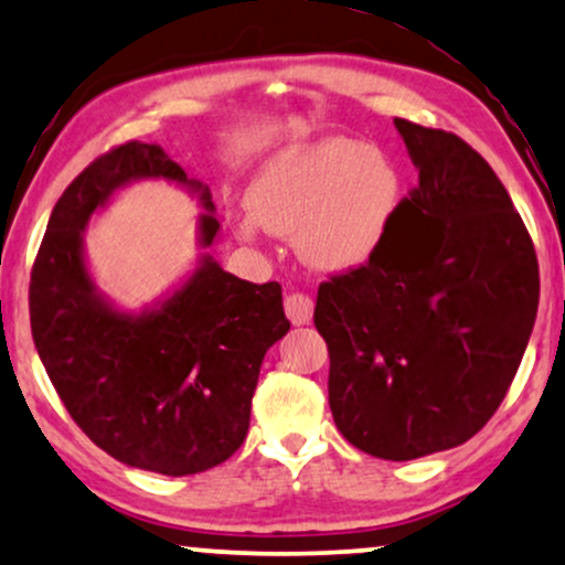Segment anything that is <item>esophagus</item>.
Listing matches in <instances>:
<instances>
[{
    "label": "esophagus",
    "mask_w": 565,
    "mask_h": 565,
    "mask_svg": "<svg viewBox=\"0 0 565 565\" xmlns=\"http://www.w3.org/2000/svg\"><path fill=\"white\" fill-rule=\"evenodd\" d=\"M284 310H287V318L295 322V326H307L312 320L315 302L302 291H295V295H287L284 299Z\"/></svg>",
    "instance_id": "34e87169"
}]
</instances>
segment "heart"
Here are the masks:
<instances>
[{
    "label": "heart",
    "instance_id": "1",
    "mask_svg": "<svg viewBox=\"0 0 565 565\" xmlns=\"http://www.w3.org/2000/svg\"><path fill=\"white\" fill-rule=\"evenodd\" d=\"M401 195L395 164L364 141L330 137L263 162L245 193L250 220L320 270H353L380 250ZM253 237L252 222L239 224Z\"/></svg>",
    "mask_w": 565,
    "mask_h": 565
}]
</instances>
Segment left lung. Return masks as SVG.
Returning a JSON list of instances; mask_svg holds the SVG:
<instances>
[{"label": "left lung", "instance_id": "8db88e82", "mask_svg": "<svg viewBox=\"0 0 565 565\" xmlns=\"http://www.w3.org/2000/svg\"><path fill=\"white\" fill-rule=\"evenodd\" d=\"M418 188L366 266L320 284L328 403L382 460L460 447L499 408L537 318L535 245L507 188L460 137L395 118Z\"/></svg>", "mask_w": 565, "mask_h": 565}]
</instances>
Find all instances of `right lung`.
<instances>
[{
	"label": "right lung",
	"mask_w": 565,
	"mask_h": 565,
	"mask_svg": "<svg viewBox=\"0 0 565 565\" xmlns=\"http://www.w3.org/2000/svg\"><path fill=\"white\" fill-rule=\"evenodd\" d=\"M139 180H168L199 195V247L220 239L209 185L188 178L160 145L110 149L51 212L30 274V328L66 411L103 452L160 476H193L245 441L263 356L287 335L289 320L276 281H243L212 253L141 310L103 295L89 274L85 230Z\"/></svg>",
	"instance_id": "obj_1"
}]
</instances>
